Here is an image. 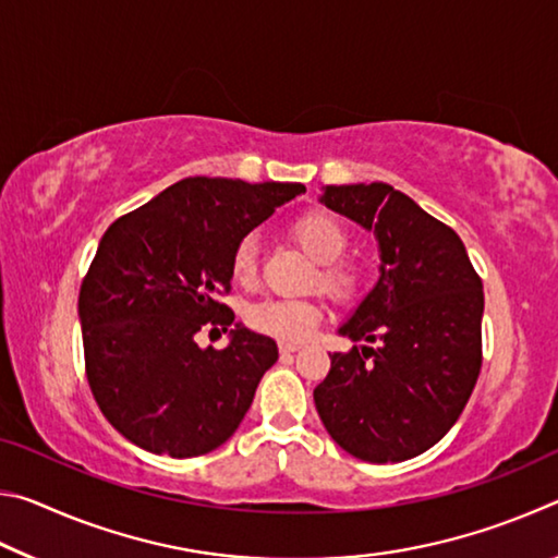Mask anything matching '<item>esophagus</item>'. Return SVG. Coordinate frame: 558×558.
<instances>
[{"instance_id": "obj_1", "label": "esophagus", "mask_w": 558, "mask_h": 558, "mask_svg": "<svg viewBox=\"0 0 558 558\" xmlns=\"http://www.w3.org/2000/svg\"><path fill=\"white\" fill-rule=\"evenodd\" d=\"M280 352H282V354H295V352H300V344L282 342V344H280Z\"/></svg>"}]
</instances>
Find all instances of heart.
<instances>
[{
  "instance_id": "1",
  "label": "heart",
  "mask_w": 558,
  "mask_h": 558,
  "mask_svg": "<svg viewBox=\"0 0 558 558\" xmlns=\"http://www.w3.org/2000/svg\"><path fill=\"white\" fill-rule=\"evenodd\" d=\"M290 233L319 268L315 286L327 292L337 302H352L362 295L364 270L359 263L342 258L349 235L344 226L327 211H305L290 223ZM233 280L241 286H251L258 276V245L253 239H243L233 248L231 256ZM248 325L258 332L282 339V342H302L315 332L323 319V305L315 300H292V298H268L248 307Z\"/></svg>"
}]
</instances>
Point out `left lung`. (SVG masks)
I'll list each match as a JSON object with an SVG mask.
<instances>
[{
  "mask_svg": "<svg viewBox=\"0 0 558 558\" xmlns=\"http://www.w3.org/2000/svg\"><path fill=\"white\" fill-rule=\"evenodd\" d=\"M323 202L376 233L381 276L339 335L379 347L329 354L315 405L366 462L421 456L456 426L483 366V280L460 235L384 182L327 186Z\"/></svg>",
  "mask_w": 558,
  "mask_h": 558,
  "instance_id": "8db88e82",
  "label": "left lung"
}]
</instances>
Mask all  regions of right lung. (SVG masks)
I'll use <instances>...</instances> for the list:
<instances>
[{
  "label": "right lung",
  "instance_id": "add662e5",
  "mask_svg": "<svg viewBox=\"0 0 558 558\" xmlns=\"http://www.w3.org/2000/svg\"><path fill=\"white\" fill-rule=\"evenodd\" d=\"M302 184L186 177L102 233L83 278L78 315L93 399L130 442L196 458L241 426L276 339L235 325L226 349L196 335L226 332L233 248Z\"/></svg>",
  "mask_w": 558,
  "mask_h": 558
}]
</instances>
